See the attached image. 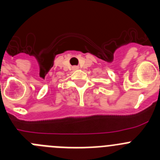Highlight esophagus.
<instances>
[{
  "label": "esophagus",
  "instance_id": "1",
  "mask_svg": "<svg viewBox=\"0 0 160 160\" xmlns=\"http://www.w3.org/2000/svg\"><path fill=\"white\" fill-rule=\"evenodd\" d=\"M72 69H73V70H78V66H73V67H72Z\"/></svg>",
  "mask_w": 160,
  "mask_h": 160
}]
</instances>
